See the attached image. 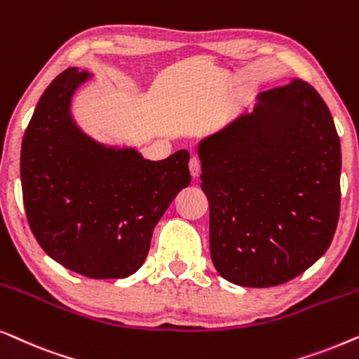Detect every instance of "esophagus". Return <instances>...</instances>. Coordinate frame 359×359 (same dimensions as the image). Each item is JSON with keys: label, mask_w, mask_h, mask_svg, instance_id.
Masks as SVG:
<instances>
[{"label": "esophagus", "mask_w": 359, "mask_h": 359, "mask_svg": "<svg viewBox=\"0 0 359 359\" xmlns=\"http://www.w3.org/2000/svg\"><path fill=\"white\" fill-rule=\"evenodd\" d=\"M189 171H191V176L193 178H198L201 175V160L198 156H193V158L189 160Z\"/></svg>", "instance_id": "34e87169"}]
</instances>
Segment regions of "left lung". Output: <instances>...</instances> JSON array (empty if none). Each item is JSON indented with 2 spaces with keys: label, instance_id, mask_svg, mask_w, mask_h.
Instances as JSON below:
<instances>
[{
  "label": "left lung",
  "instance_id": "left-lung-1",
  "mask_svg": "<svg viewBox=\"0 0 359 359\" xmlns=\"http://www.w3.org/2000/svg\"><path fill=\"white\" fill-rule=\"evenodd\" d=\"M210 258L220 276L271 287L311 268L335 235L341 150L307 81L259 93L252 112L199 142Z\"/></svg>",
  "mask_w": 359,
  "mask_h": 359
}]
</instances>
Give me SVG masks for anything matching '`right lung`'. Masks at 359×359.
Segmentation results:
<instances>
[{
	"mask_svg": "<svg viewBox=\"0 0 359 359\" xmlns=\"http://www.w3.org/2000/svg\"><path fill=\"white\" fill-rule=\"evenodd\" d=\"M90 76L67 68L39 100L21 147L22 199L48 257L86 278L119 279L144 264L155 225L189 186V154L150 161L83 134L70 102Z\"/></svg>",
	"mask_w": 359,
	"mask_h": 359,
	"instance_id": "1",
	"label": "right lung"
}]
</instances>
